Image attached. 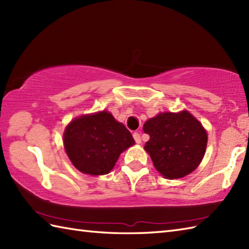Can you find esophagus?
<instances>
[{"label":"esophagus","instance_id":"esophagus-1","mask_svg":"<svg viewBox=\"0 0 249 249\" xmlns=\"http://www.w3.org/2000/svg\"><path fill=\"white\" fill-rule=\"evenodd\" d=\"M134 139H135V141H136V143H141V136H140V134L139 133H135L134 134Z\"/></svg>","mask_w":249,"mask_h":249}]
</instances>
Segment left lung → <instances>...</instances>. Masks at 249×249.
<instances>
[{"mask_svg":"<svg viewBox=\"0 0 249 249\" xmlns=\"http://www.w3.org/2000/svg\"><path fill=\"white\" fill-rule=\"evenodd\" d=\"M143 131L150 136L144 150L156 170L166 178H184L202 160L208 134L202 124L186 110L157 114L145 122Z\"/></svg>","mask_w":249,"mask_h":249,"instance_id":"left-lung-1","label":"left lung"}]
</instances>
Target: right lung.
I'll list each match as a JSON object with an SVG mask.
<instances>
[{
	"mask_svg": "<svg viewBox=\"0 0 249 249\" xmlns=\"http://www.w3.org/2000/svg\"><path fill=\"white\" fill-rule=\"evenodd\" d=\"M63 138L72 165L89 176L109 173L121 153L135 144L130 131L107 111L72 120Z\"/></svg>",
	"mask_w": 249,
	"mask_h": 249,
	"instance_id": "add662e5",
	"label": "right lung"
}]
</instances>
